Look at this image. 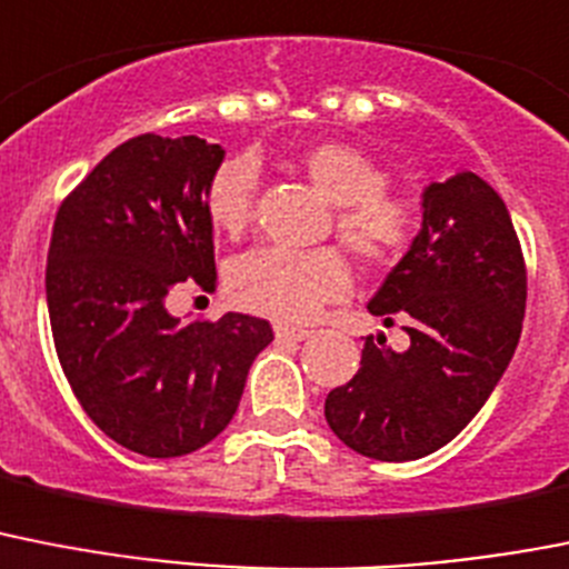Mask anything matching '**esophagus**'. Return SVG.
Segmentation results:
<instances>
[{
	"label": "esophagus",
	"mask_w": 569,
	"mask_h": 569,
	"mask_svg": "<svg viewBox=\"0 0 569 569\" xmlns=\"http://www.w3.org/2000/svg\"><path fill=\"white\" fill-rule=\"evenodd\" d=\"M276 339H288V342H305V339H310V331H302V328H288V325H276Z\"/></svg>",
	"instance_id": "34e87169"
}]
</instances>
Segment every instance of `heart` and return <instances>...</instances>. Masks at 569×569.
<instances>
[{"label": "heart", "instance_id": "obj_1", "mask_svg": "<svg viewBox=\"0 0 569 569\" xmlns=\"http://www.w3.org/2000/svg\"><path fill=\"white\" fill-rule=\"evenodd\" d=\"M313 187L339 207V236L366 261H395L417 232V207L402 196L382 192L380 163L353 143L325 140L302 154ZM256 163L230 158L212 172L203 210L210 224L238 238L252 221ZM351 290V264L339 247L288 250L256 247L227 267V296L241 310L279 322H308L333 299Z\"/></svg>", "mask_w": 569, "mask_h": 569}]
</instances>
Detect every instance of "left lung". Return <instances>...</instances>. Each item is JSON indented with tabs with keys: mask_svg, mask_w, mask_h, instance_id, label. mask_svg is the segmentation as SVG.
Instances as JSON below:
<instances>
[{
	"mask_svg": "<svg viewBox=\"0 0 569 569\" xmlns=\"http://www.w3.org/2000/svg\"><path fill=\"white\" fill-rule=\"evenodd\" d=\"M420 230L368 302L406 322L409 348L366 337L351 382L325 420L353 451L402 463L460 435L507 371L521 339L527 270L507 203L475 172L429 183Z\"/></svg>",
	"mask_w": 569,
	"mask_h": 569,
	"instance_id": "left-lung-1",
	"label": "left lung"
}]
</instances>
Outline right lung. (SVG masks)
<instances>
[{"label": "right lung", "instance_id": "obj_1", "mask_svg": "<svg viewBox=\"0 0 569 569\" xmlns=\"http://www.w3.org/2000/svg\"><path fill=\"white\" fill-rule=\"evenodd\" d=\"M224 149L196 134H140L62 201L48 247L53 345L86 415L143 458L216 440L273 328L247 313L181 322L174 284L216 290L203 192Z\"/></svg>", "mask_w": 569, "mask_h": 569}]
</instances>
